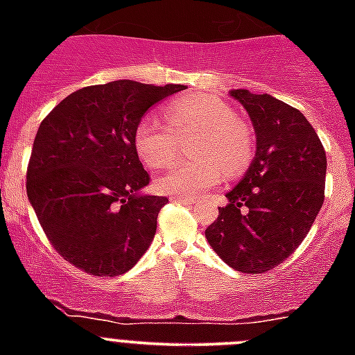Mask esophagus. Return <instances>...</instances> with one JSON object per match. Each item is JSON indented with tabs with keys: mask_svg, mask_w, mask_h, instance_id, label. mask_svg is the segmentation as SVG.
<instances>
[{
	"mask_svg": "<svg viewBox=\"0 0 355 355\" xmlns=\"http://www.w3.org/2000/svg\"><path fill=\"white\" fill-rule=\"evenodd\" d=\"M172 202H178V205H193L192 197H183V196H171Z\"/></svg>",
	"mask_w": 355,
	"mask_h": 355,
	"instance_id": "34e87169",
	"label": "esophagus"
}]
</instances>
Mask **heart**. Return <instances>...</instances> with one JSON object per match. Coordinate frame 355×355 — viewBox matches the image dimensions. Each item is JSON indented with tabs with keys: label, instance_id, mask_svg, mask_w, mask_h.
<instances>
[{
	"label": "heart",
	"instance_id": "heart-1",
	"mask_svg": "<svg viewBox=\"0 0 355 355\" xmlns=\"http://www.w3.org/2000/svg\"><path fill=\"white\" fill-rule=\"evenodd\" d=\"M165 119L147 114L135 128V149L146 165L159 168L175 156L178 139H193L188 146L192 159L178 162L156 180L168 196L192 197L222 181L224 172L238 174L252 158V131L218 97H175L165 106Z\"/></svg>",
	"mask_w": 355,
	"mask_h": 355
}]
</instances>
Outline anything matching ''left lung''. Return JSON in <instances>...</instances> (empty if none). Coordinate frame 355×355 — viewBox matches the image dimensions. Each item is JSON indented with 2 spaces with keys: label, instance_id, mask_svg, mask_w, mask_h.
Returning <instances> with one entry per match:
<instances>
[{
  "label": "left lung",
  "instance_id": "1",
  "mask_svg": "<svg viewBox=\"0 0 355 355\" xmlns=\"http://www.w3.org/2000/svg\"><path fill=\"white\" fill-rule=\"evenodd\" d=\"M256 131V156L229 205L206 229L220 259L243 274L281 265L307 236L324 205L327 158L299 110L268 94L231 90Z\"/></svg>",
  "mask_w": 355,
  "mask_h": 355
}]
</instances>
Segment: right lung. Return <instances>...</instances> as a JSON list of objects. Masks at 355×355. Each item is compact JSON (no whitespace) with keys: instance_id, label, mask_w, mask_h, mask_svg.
Masks as SVG:
<instances>
[{"instance_id":"right-lung-1","label":"right lung","mask_w":355,"mask_h":355,"mask_svg":"<svg viewBox=\"0 0 355 355\" xmlns=\"http://www.w3.org/2000/svg\"><path fill=\"white\" fill-rule=\"evenodd\" d=\"M184 85L131 80L72 92L40 122L26 192L62 258L96 277H117L155 238L167 197L140 196L150 181L135 149L147 110Z\"/></svg>"}]
</instances>
